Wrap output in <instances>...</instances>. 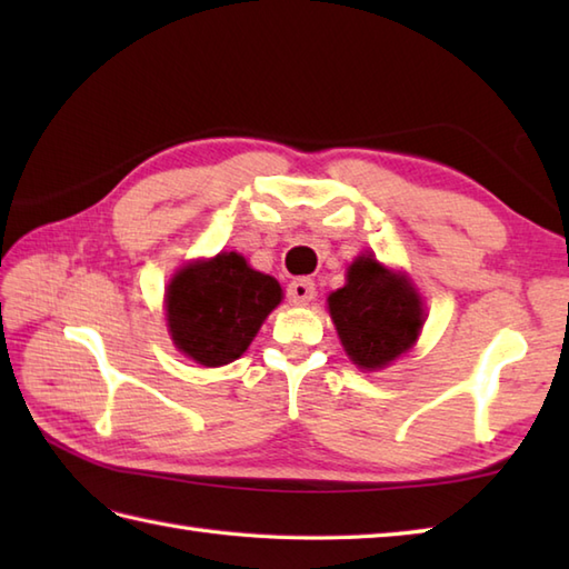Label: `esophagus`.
<instances>
[{"instance_id":"1","label":"esophagus","mask_w":569,"mask_h":569,"mask_svg":"<svg viewBox=\"0 0 569 569\" xmlns=\"http://www.w3.org/2000/svg\"><path fill=\"white\" fill-rule=\"evenodd\" d=\"M286 296H288V303L308 306L310 300L316 298V283H312L310 278H296V281L288 283Z\"/></svg>"}]
</instances>
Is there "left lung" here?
Wrapping results in <instances>:
<instances>
[{"label": "left lung", "mask_w": 569, "mask_h": 569, "mask_svg": "<svg viewBox=\"0 0 569 569\" xmlns=\"http://www.w3.org/2000/svg\"><path fill=\"white\" fill-rule=\"evenodd\" d=\"M328 303L345 352L369 371L413 347L426 320L413 286L373 257H359L349 266L345 288L335 291Z\"/></svg>", "instance_id": "1"}]
</instances>
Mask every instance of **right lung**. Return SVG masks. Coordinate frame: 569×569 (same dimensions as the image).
<instances>
[{
    "label": "right lung",
    "mask_w": 569,
    "mask_h": 569,
    "mask_svg": "<svg viewBox=\"0 0 569 569\" xmlns=\"http://www.w3.org/2000/svg\"><path fill=\"white\" fill-rule=\"evenodd\" d=\"M281 296L276 278L253 271L239 253H217L176 273L166 293L168 328L180 352L222 367L241 357Z\"/></svg>",
    "instance_id": "right-lung-1"
}]
</instances>
